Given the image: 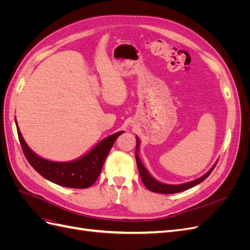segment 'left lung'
Returning <instances> with one entry per match:
<instances>
[{
  "instance_id": "8db88e82",
  "label": "left lung",
  "mask_w": 250,
  "mask_h": 250,
  "mask_svg": "<svg viewBox=\"0 0 250 250\" xmlns=\"http://www.w3.org/2000/svg\"><path fill=\"white\" fill-rule=\"evenodd\" d=\"M139 145H140V140L139 138H137V150H135V160H137V165H138V169H139V173L140 176L142 178L143 184L145 185V187L148 188V190L155 192V193H160V194H174V193H179L188 190V188H191L193 187H195L196 185H198L202 181L206 179L209 174L211 173V171L214 170V168L216 167L217 163L214 165V167L211 168L207 174L198 179L190 181V183L187 184H183V185H166V184H162L160 181H157L156 179H154L152 176L150 175L148 173V171L146 170V168L144 167L143 164L141 163L139 155H138V149H139Z\"/></svg>"
}]
</instances>
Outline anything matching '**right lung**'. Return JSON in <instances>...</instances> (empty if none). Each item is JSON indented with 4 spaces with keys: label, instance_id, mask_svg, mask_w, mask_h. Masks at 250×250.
Wrapping results in <instances>:
<instances>
[{
    "label": "right lung",
    "instance_id": "add662e5",
    "mask_svg": "<svg viewBox=\"0 0 250 250\" xmlns=\"http://www.w3.org/2000/svg\"><path fill=\"white\" fill-rule=\"evenodd\" d=\"M17 129L22 152H24L27 161L32 166L33 169L39 172L42 177L52 181V183L73 188H85L96 183L113 143L121 133L124 132L119 131L115 134L109 135V137L98 144L87 154L82 156L77 161L57 163L43 160V158L36 155L28 147L24 138L21 137L18 123Z\"/></svg>",
    "mask_w": 250,
    "mask_h": 250
}]
</instances>
